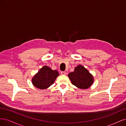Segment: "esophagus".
<instances>
[{"instance_id": "1", "label": "esophagus", "mask_w": 126, "mask_h": 126, "mask_svg": "<svg viewBox=\"0 0 126 126\" xmlns=\"http://www.w3.org/2000/svg\"><path fill=\"white\" fill-rule=\"evenodd\" d=\"M61 74L63 75H66L67 74H66V71H62V72H61Z\"/></svg>"}]
</instances>
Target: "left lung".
<instances>
[{
  "mask_svg": "<svg viewBox=\"0 0 126 126\" xmlns=\"http://www.w3.org/2000/svg\"><path fill=\"white\" fill-rule=\"evenodd\" d=\"M68 76L72 85L81 89L89 88L94 81L93 75L81 64L76 67L74 71L70 72Z\"/></svg>",
  "mask_w": 126,
  "mask_h": 126,
  "instance_id": "obj_1",
  "label": "left lung"
}]
</instances>
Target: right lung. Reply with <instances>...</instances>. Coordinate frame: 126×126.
<instances>
[{
	"instance_id": "1",
	"label": "right lung",
	"mask_w": 126,
	"mask_h": 126,
	"mask_svg": "<svg viewBox=\"0 0 126 126\" xmlns=\"http://www.w3.org/2000/svg\"><path fill=\"white\" fill-rule=\"evenodd\" d=\"M59 76L58 71L53 70L48 66H44L34 75L32 82V85L37 88L46 89L54 83Z\"/></svg>"
}]
</instances>
